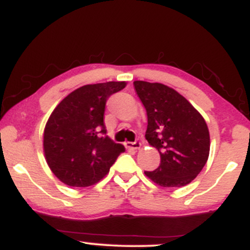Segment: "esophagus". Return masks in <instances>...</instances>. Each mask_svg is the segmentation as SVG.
Here are the masks:
<instances>
[{
  "label": "esophagus",
  "instance_id": "obj_1",
  "mask_svg": "<svg viewBox=\"0 0 250 250\" xmlns=\"http://www.w3.org/2000/svg\"><path fill=\"white\" fill-rule=\"evenodd\" d=\"M125 147L129 149H140L141 147V142L135 141V142H125Z\"/></svg>",
  "mask_w": 250,
  "mask_h": 250
}]
</instances>
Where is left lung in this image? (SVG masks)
<instances>
[{
	"label": "left lung",
	"instance_id": "obj_1",
	"mask_svg": "<svg viewBox=\"0 0 250 250\" xmlns=\"http://www.w3.org/2000/svg\"><path fill=\"white\" fill-rule=\"evenodd\" d=\"M134 87L147 111L146 139L161 156L159 168L145 174L165 188L188 185L208 160L207 123L187 99L168 85L134 81Z\"/></svg>",
	"mask_w": 250,
	"mask_h": 250
}]
</instances>
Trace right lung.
<instances>
[{
	"label": "right lung",
	"mask_w": 250,
	"mask_h": 250,
	"mask_svg": "<svg viewBox=\"0 0 250 250\" xmlns=\"http://www.w3.org/2000/svg\"><path fill=\"white\" fill-rule=\"evenodd\" d=\"M125 84L111 81L83 85L51 113L43 134V150L50 170L64 185H95L125 151L122 145L105 135L103 116L108 97Z\"/></svg>",
	"instance_id": "right-lung-1"
}]
</instances>
